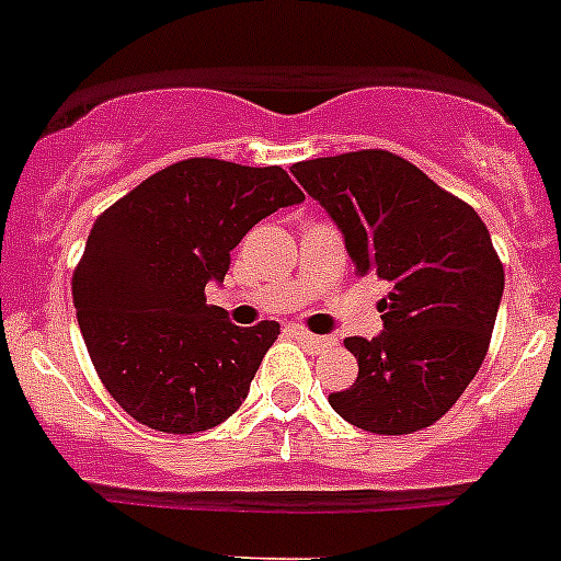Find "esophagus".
Segmentation results:
<instances>
[{
    "mask_svg": "<svg viewBox=\"0 0 561 561\" xmlns=\"http://www.w3.org/2000/svg\"><path fill=\"white\" fill-rule=\"evenodd\" d=\"M291 336H295L300 345H306L311 354H323V351H329L331 345H334V340H331V336H317V334H311V331L300 329V325H291Z\"/></svg>",
    "mask_w": 561,
    "mask_h": 561,
    "instance_id": "obj_1",
    "label": "esophagus"
}]
</instances>
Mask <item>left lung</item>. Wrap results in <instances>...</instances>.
Segmentation results:
<instances>
[{"instance_id":"1","label":"left lung","mask_w":561,"mask_h":561,"mask_svg":"<svg viewBox=\"0 0 561 561\" xmlns=\"http://www.w3.org/2000/svg\"><path fill=\"white\" fill-rule=\"evenodd\" d=\"M356 266L393 289L385 331L348 336L359 362L331 408L359 430L408 435L440 419L480 370L503 297V264L472 207L396 153L368 148L291 165Z\"/></svg>"}]
</instances>
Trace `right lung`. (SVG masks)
Returning <instances> with one entry per match:
<instances>
[{
	"mask_svg": "<svg viewBox=\"0 0 561 561\" xmlns=\"http://www.w3.org/2000/svg\"><path fill=\"white\" fill-rule=\"evenodd\" d=\"M304 191L280 165L182 160L101 213L72 275L78 325L103 388L146 427L191 435L230 419L280 334L207 306L230 250Z\"/></svg>",
	"mask_w": 561,
	"mask_h": 561,
	"instance_id": "1",
	"label": "right lung"
}]
</instances>
